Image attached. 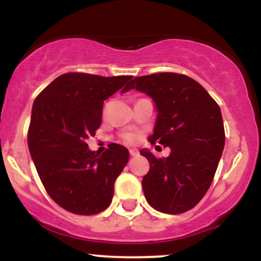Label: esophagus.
<instances>
[{"instance_id":"1","label":"esophagus","mask_w":261,"mask_h":261,"mask_svg":"<svg viewBox=\"0 0 261 261\" xmlns=\"http://www.w3.org/2000/svg\"><path fill=\"white\" fill-rule=\"evenodd\" d=\"M140 154V152L137 151V149H135V148H133V149H130V155L131 157H137V155Z\"/></svg>"}]
</instances>
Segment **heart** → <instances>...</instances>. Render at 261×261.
I'll return each instance as SVG.
<instances>
[{
    "label": "heart",
    "mask_w": 261,
    "mask_h": 261,
    "mask_svg": "<svg viewBox=\"0 0 261 261\" xmlns=\"http://www.w3.org/2000/svg\"><path fill=\"white\" fill-rule=\"evenodd\" d=\"M124 139H125V141H126V142H128V143H134V142H136L137 140H139V136H137L136 134L127 133V134L124 135Z\"/></svg>",
    "instance_id": "1"
}]
</instances>
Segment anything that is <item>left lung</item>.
Masks as SVG:
<instances>
[{
    "label": "left lung",
    "mask_w": 261,
    "mask_h": 261,
    "mask_svg": "<svg viewBox=\"0 0 261 261\" xmlns=\"http://www.w3.org/2000/svg\"><path fill=\"white\" fill-rule=\"evenodd\" d=\"M128 88L153 99L158 114L148 140L170 148L167 158L141 149L151 166L142 179L146 200L164 214L187 212L207 193L222 155L226 137L220 107L200 83L185 74L135 77Z\"/></svg>",
    "instance_id": "1"
}]
</instances>
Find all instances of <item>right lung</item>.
Here are the masks:
<instances>
[{"mask_svg":"<svg viewBox=\"0 0 261 261\" xmlns=\"http://www.w3.org/2000/svg\"><path fill=\"white\" fill-rule=\"evenodd\" d=\"M131 79L65 73L35 98L29 152L45 190L72 214H99L112 202L114 182L128 162L127 148L110 143L99 155L86 141L100 126L104 100L119 89L130 91Z\"/></svg>","mask_w":261,"mask_h":261,"instance_id":"add662e5","label":"right lung"}]
</instances>
